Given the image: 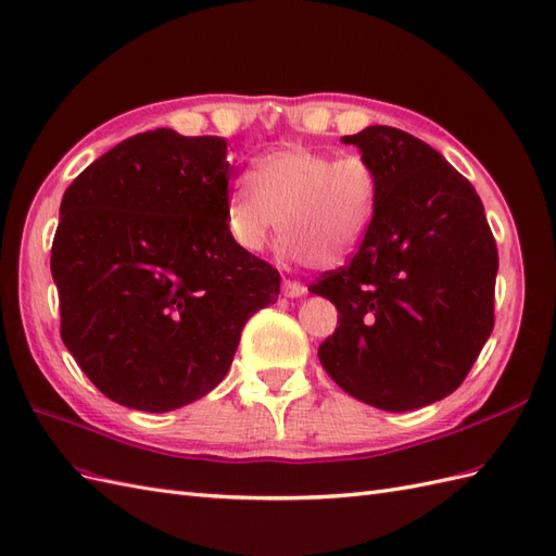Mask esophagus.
Masks as SVG:
<instances>
[{"instance_id": "obj_1", "label": "esophagus", "mask_w": 556, "mask_h": 556, "mask_svg": "<svg viewBox=\"0 0 556 556\" xmlns=\"http://www.w3.org/2000/svg\"><path fill=\"white\" fill-rule=\"evenodd\" d=\"M305 283H301V281H291V279H283V283H281V293L287 295V298H301V295H305Z\"/></svg>"}]
</instances>
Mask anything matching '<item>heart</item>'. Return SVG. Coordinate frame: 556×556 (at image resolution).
I'll list each match as a JSON object with an SVG mask.
<instances>
[{
  "label": "heart",
  "mask_w": 556,
  "mask_h": 556,
  "mask_svg": "<svg viewBox=\"0 0 556 556\" xmlns=\"http://www.w3.org/2000/svg\"><path fill=\"white\" fill-rule=\"evenodd\" d=\"M380 176L368 156L287 146L263 154L227 197V232L261 253L277 230L281 251L315 269L343 267L371 232Z\"/></svg>",
  "instance_id": "heart-1"
}]
</instances>
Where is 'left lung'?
Segmentation results:
<instances>
[{
	"instance_id": "left-lung-1",
	"label": "left lung",
	"mask_w": 556,
	"mask_h": 556,
	"mask_svg": "<svg viewBox=\"0 0 556 556\" xmlns=\"http://www.w3.org/2000/svg\"><path fill=\"white\" fill-rule=\"evenodd\" d=\"M378 168L371 232L350 265L309 287L340 326L319 362L354 400L414 410L444 400L493 331L497 249L472 182L392 126L343 136Z\"/></svg>"
}]
</instances>
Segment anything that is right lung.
Listing matches in <instances>:
<instances>
[{"label": "right lung", "instance_id": "1", "mask_svg": "<svg viewBox=\"0 0 556 556\" xmlns=\"http://www.w3.org/2000/svg\"><path fill=\"white\" fill-rule=\"evenodd\" d=\"M232 166L218 136L122 140L65 190L51 247L61 336L108 400L164 414L230 371L279 273L227 232Z\"/></svg>", "mask_w": 556, "mask_h": 556}]
</instances>
